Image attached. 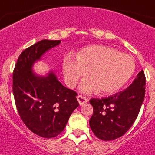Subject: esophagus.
Here are the masks:
<instances>
[{
  "label": "esophagus",
  "mask_w": 155,
  "mask_h": 155,
  "mask_svg": "<svg viewBox=\"0 0 155 155\" xmlns=\"http://www.w3.org/2000/svg\"><path fill=\"white\" fill-rule=\"evenodd\" d=\"M77 100H78V102H79V103H80V105H84V103H86V102H87V98L82 95H78Z\"/></svg>",
  "instance_id": "obj_1"
}]
</instances>
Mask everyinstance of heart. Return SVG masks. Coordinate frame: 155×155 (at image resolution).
I'll use <instances>...</instances> for the list:
<instances>
[{
    "label": "heart",
    "instance_id": "obj_1",
    "mask_svg": "<svg viewBox=\"0 0 155 155\" xmlns=\"http://www.w3.org/2000/svg\"><path fill=\"white\" fill-rule=\"evenodd\" d=\"M135 68L131 56L98 45L82 49L77 54V60L66 58L63 62L64 75L70 87H74L90 71L91 79L84 80L80 87L84 93L97 90L102 94L117 91L132 78Z\"/></svg>",
    "mask_w": 155,
    "mask_h": 155
}]
</instances>
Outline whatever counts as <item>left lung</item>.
<instances>
[{
    "label": "left lung",
    "mask_w": 155,
    "mask_h": 155,
    "mask_svg": "<svg viewBox=\"0 0 155 155\" xmlns=\"http://www.w3.org/2000/svg\"><path fill=\"white\" fill-rule=\"evenodd\" d=\"M145 85L146 78L142 70L127 89L107 97L90 100L94 109L90 127L98 139L110 141L128 132L140 113Z\"/></svg>",
    "instance_id": "left-lung-1"
}]
</instances>
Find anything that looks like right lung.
Returning a JSON list of instances; mask_svg holds the SVG:
<instances>
[{"mask_svg":"<svg viewBox=\"0 0 155 155\" xmlns=\"http://www.w3.org/2000/svg\"><path fill=\"white\" fill-rule=\"evenodd\" d=\"M60 42L41 40L24 49L12 74V91L20 118L31 132L47 139L64 129L72 112L80 106L77 93L62 85L53 71L40 76L32 71L34 63Z\"/></svg>","mask_w":155,"mask_h":155,"instance_id":"obj_1","label":"right lung"}]
</instances>
